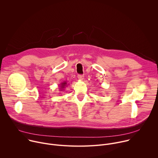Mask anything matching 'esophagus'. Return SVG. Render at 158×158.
<instances>
[{"label":"esophagus","mask_w":158,"mask_h":158,"mask_svg":"<svg viewBox=\"0 0 158 158\" xmlns=\"http://www.w3.org/2000/svg\"><path fill=\"white\" fill-rule=\"evenodd\" d=\"M77 77L79 80H82L84 79V76L83 75H78Z\"/></svg>","instance_id":"1"}]
</instances>
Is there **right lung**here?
<instances>
[{
	"mask_svg": "<svg viewBox=\"0 0 158 158\" xmlns=\"http://www.w3.org/2000/svg\"><path fill=\"white\" fill-rule=\"evenodd\" d=\"M67 85H68V84H67V82H66V81H64V82H61V83H60V84L59 85H60V86H59V87H60V89H60V91H62L63 90H64V89L65 88V87H66Z\"/></svg>",
	"mask_w": 158,
	"mask_h": 158,
	"instance_id": "obj_1",
	"label": "right lung"
}]
</instances>
